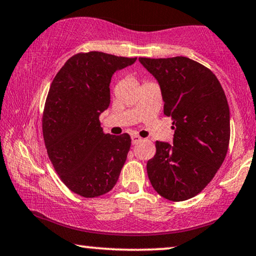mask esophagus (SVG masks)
I'll return each mask as SVG.
<instances>
[{
    "label": "esophagus",
    "instance_id": "esophagus-1",
    "mask_svg": "<svg viewBox=\"0 0 256 256\" xmlns=\"http://www.w3.org/2000/svg\"><path fill=\"white\" fill-rule=\"evenodd\" d=\"M141 140H142V138H140V136H138V135H132V144H138V142H140Z\"/></svg>",
    "mask_w": 256,
    "mask_h": 256
}]
</instances>
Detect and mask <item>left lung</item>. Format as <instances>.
<instances>
[{
    "label": "left lung",
    "instance_id": "1",
    "mask_svg": "<svg viewBox=\"0 0 256 256\" xmlns=\"http://www.w3.org/2000/svg\"><path fill=\"white\" fill-rule=\"evenodd\" d=\"M156 78L164 115L170 116L172 144L156 141L147 162L152 188L170 201L194 198L215 176L224 161L230 138L227 98L213 72L193 60L140 58Z\"/></svg>",
    "mask_w": 256,
    "mask_h": 256
}]
</instances>
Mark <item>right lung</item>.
I'll use <instances>...</instances> for the list:
<instances>
[{
  "instance_id": "right-lung-1",
  "label": "right lung",
  "mask_w": 256,
  "mask_h": 256,
  "mask_svg": "<svg viewBox=\"0 0 256 256\" xmlns=\"http://www.w3.org/2000/svg\"><path fill=\"white\" fill-rule=\"evenodd\" d=\"M135 61L101 52H80L52 80L43 112V138L56 172L75 194L100 196L118 180L130 136L104 134L98 116L110 104L112 76Z\"/></svg>"
}]
</instances>
